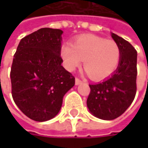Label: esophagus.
<instances>
[{"label":"esophagus","instance_id":"1","mask_svg":"<svg viewBox=\"0 0 148 148\" xmlns=\"http://www.w3.org/2000/svg\"><path fill=\"white\" fill-rule=\"evenodd\" d=\"M83 81L80 79H79V78H75V84L76 85H79V84H81Z\"/></svg>","mask_w":148,"mask_h":148}]
</instances>
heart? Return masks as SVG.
Returning <instances> with one entry per match:
<instances>
[{
  "instance_id": "heart-1",
  "label": "heart",
  "mask_w": 148,
  "mask_h": 148,
  "mask_svg": "<svg viewBox=\"0 0 148 148\" xmlns=\"http://www.w3.org/2000/svg\"><path fill=\"white\" fill-rule=\"evenodd\" d=\"M62 56L65 67L74 70L84 60V69L94 80L103 79L113 74L121 60V49L112 39L95 35H83L72 45L62 48Z\"/></svg>"
}]
</instances>
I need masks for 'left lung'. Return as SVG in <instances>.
I'll return each instance as SVG.
<instances>
[{"instance_id":"left-lung-1","label":"left lung","mask_w":148,"mask_h":148,"mask_svg":"<svg viewBox=\"0 0 148 148\" xmlns=\"http://www.w3.org/2000/svg\"><path fill=\"white\" fill-rule=\"evenodd\" d=\"M121 49V60L117 69L104 81L89 85L90 93L86 104L92 115L113 120L123 114L136 94L137 51L128 41L111 33Z\"/></svg>"}]
</instances>
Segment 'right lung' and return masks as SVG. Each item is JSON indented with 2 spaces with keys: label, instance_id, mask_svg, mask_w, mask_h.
I'll list each match as a JSON object with an SVG mask.
<instances>
[{
  "label": "right lung",
  "instance_id": "1",
  "mask_svg": "<svg viewBox=\"0 0 148 148\" xmlns=\"http://www.w3.org/2000/svg\"><path fill=\"white\" fill-rule=\"evenodd\" d=\"M60 29L41 28L23 38L11 67L12 96L29 118L45 122L55 117L75 78L62 66Z\"/></svg>",
  "mask_w": 148,
  "mask_h": 148
}]
</instances>
